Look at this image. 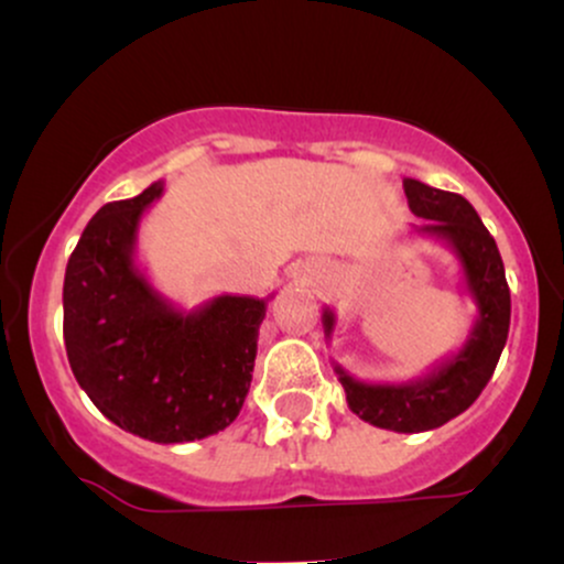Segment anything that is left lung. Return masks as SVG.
Segmentation results:
<instances>
[{
  "label": "left lung",
  "mask_w": 564,
  "mask_h": 564,
  "mask_svg": "<svg viewBox=\"0 0 564 564\" xmlns=\"http://www.w3.org/2000/svg\"><path fill=\"white\" fill-rule=\"evenodd\" d=\"M403 191L413 215L426 219V225L416 228V232L448 243L456 254L464 286L477 304V321L456 355L440 360L430 373L413 381L366 384L349 377L339 364L334 366V371L347 392L349 411L358 413L364 422L392 432H426L467 411L494 377L509 336L511 296L494 236L467 198L411 177L403 180ZM334 326V310L326 307L323 328L328 339Z\"/></svg>",
  "instance_id": "obj_1"
}]
</instances>
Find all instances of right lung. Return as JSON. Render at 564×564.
Listing matches in <instances>:
<instances>
[{
  "label": "right lung",
  "mask_w": 564,
  "mask_h": 564,
  "mask_svg": "<svg viewBox=\"0 0 564 564\" xmlns=\"http://www.w3.org/2000/svg\"><path fill=\"white\" fill-rule=\"evenodd\" d=\"M164 193L102 206L63 281L70 371L106 419L151 443H191L236 422L268 300L223 294L177 310L134 264L140 219Z\"/></svg>",
  "instance_id": "right-lung-1"
}]
</instances>
